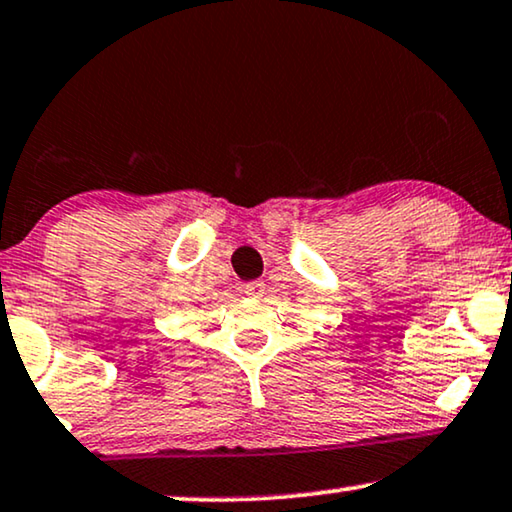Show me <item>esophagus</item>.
Instances as JSON below:
<instances>
[{
    "label": "esophagus",
    "mask_w": 512,
    "mask_h": 512,
    "mask_svg": "<svg viewBox=\"0 0 512 512\" xmlns=\"http://www.w3.org/2000/svg\"><path fill=\"white\" fill-rule=\"evenodd\" d=\"M243 295L248 297H262L264 295V281H252L243 285Z\"/></svg>",
    "instance_id": "obj_1"
}]
</instances>
